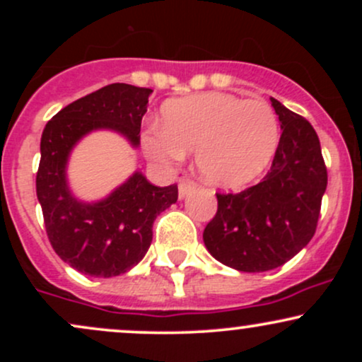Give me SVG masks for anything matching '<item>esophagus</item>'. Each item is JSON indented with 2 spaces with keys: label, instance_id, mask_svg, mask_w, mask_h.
<instances>
[{
  "label": "esophagus",
  "instance_id": "34e87169",
  "mask_svg": "<svg viewBox=\"0 0 362 362\" xmlns=\"http://www.w3.org/2000/svg\"><path fill=\"white\" fill-rule=\"evenodd\" d=\"M195 189V182L190 180V178H182L180 182H178V197L184 199L189 195L192 190Z\"/></svg>",
  "mask_w": 362,
  "mask_h": 362
}]
</instances>
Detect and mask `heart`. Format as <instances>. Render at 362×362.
I'll return each mask as SVG.
<instances>
[{
  "mask_svg": "<svg viewBox=\"0 0 362 362\" xmlns=\"http://www.w3.org/2000/svg\"><path fill=\"white\" fill-rule=\"evenodd\" d=\"M161 119L143 132L149 160L170 168L195 151L199 175L219 189H242L259 178L279 146V119L264 100L219 91L189 95L165 103Z\"/></svg>",
  "mask_w": 362,
  "mask_h": 362,
  "instance_id": "1",
  "label": "heart"
}]
</instances>
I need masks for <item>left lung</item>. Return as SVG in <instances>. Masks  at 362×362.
I'll return each mask as SVG.
<instances>
[{
  "mask_svg": "<svg viewBox=\"0 0 362 362\" xmlns=\"http://www.w3.org/2000/svg\"><path fill=\"white\" fill-rule=\"evenodd\" d=\"M282 134L264 180L240 194H216L206 226L211 255L240 272H265L300 253L317 230L327 168L311 124L271 98Z\"/></svg>",
  "mask_w": 362,
  "mask_h": 362,
  "instance_id": "obj_1",
  "label": "left lung"
}]
</instances>
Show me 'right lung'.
I'll return each mask as SVG.
<instances>
[{
	"instance_id": "add662e5",
	"label": "right lung",
	"mask_w": 362,
	"mask_h": 362,
	"mask_svg": "<svg viewBox=\"0 0 362 362\" xmlns=\"http://www.w3.org/2000/svg\"><path fill=\"white\" fill-rule=\"evenodd\" d=\"M151 93L114 83L66 105L44 127L35 185L45 231L54 252L85 276L114 277L138 265L151 245L156 216L178 199L177 185L156 187L141 172L91 202L78 199L68 184L69 156L90 132H117L139 148Z\"/></svg>"
}]
</instances>
